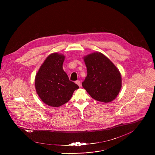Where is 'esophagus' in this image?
<instances>
[{"mask_svg":"<svg viewBox=\"0 0 155 155\" xmlns=\"http://www.w3.org/2000/svg\"><path fill=\"white\" fill-rule=\"evenodd\" d=\"M76 84L79 87H81V82L80 81H76Z\"/></svg>","mask_w":155,"mask_h":155,"instance_id":"1","label":"esophagus"}]
</instances>
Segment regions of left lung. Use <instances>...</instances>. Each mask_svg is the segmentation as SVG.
<instances>
[{"label":"left lung","mask_w":155,"mask_h":155,"mask_svg":"<svg viewBox=\"0 0 155 155\" xmlns=\"http://www.w3.org/2000/svg\"><path fill=\"white\" fill-rule=\"evenodd\" d=\"M87 76L82 87L94 100L109 103L118 95L122 86L119 70L110 60L100 52L84 57Z\"/></svg>","instance_id":"8db88e82"}]
</instances>
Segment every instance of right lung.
I'll return each mask as SVG.
<instances>
[{"label": "right lung", "mask_w": 155, "mask_h": 155, "mask_svg": "<svg viewBox=\"0 0 155 155\" xmlns=\"http://www.w3.org/2000/svg\"><path fill=\"white\" fill-rule=\"evenodd\" d=\"M64 56L54 53L49 55L35 78L36 92L45 104L60 107L68 102L79 86L70 81L63 70Z\"/></svg>", "instance_id": "add662e5"}]
</instances>
